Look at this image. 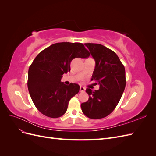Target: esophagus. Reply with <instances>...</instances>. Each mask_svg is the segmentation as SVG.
I'll return each instance as SVG.
<instances>
[{
    "instance_id": "34e87169",
    "label": "esophagus",
    "mask_w": 156,
    "mask_h": 156,
    "mask_svg": "<svg viewBox=\"0 0 156 156\" xmlns=\"http://www.w3.org/2000/svg\"><path fill=\"white\" fill-rule=\"evenodd\" d=\"M85 91V88L83 87H80V92H83Z\"/></svg>"
}]
</instances>
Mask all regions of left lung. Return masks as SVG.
Segmentation results:
<instances>
[{"mask_svg":"<svg viewBox=\"0 0 156 156\" xmlns=\"http://www.w3.org/2000/svg\"><path fill=\"white\" fill-rule=\"evenodd\" d=\"M95 60L96 66L91 80L96 81L100 89L87 88L89 98L81 104L84 115L92 119L105 118L114 111L126 87V72L114 51L98 44H84Z\"/></svg>","mask_w":156,"mask_h":156,"instance_id":"8db88e82","label":"left lung"}]
</instances>
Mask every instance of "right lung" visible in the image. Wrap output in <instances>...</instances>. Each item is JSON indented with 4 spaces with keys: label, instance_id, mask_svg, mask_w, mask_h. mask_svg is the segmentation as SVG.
<instances>
[{
    "label": "right lung",
    "instance_id": "obj_1",
    "mask_svg": "<svg viewBox=\"0 0 156 156\" xmlns=\"http://www.w3.org/2000/svg\"><path fill=\"white\" fill-rule=\"evenodd\" d=\"M88 51L81 43L60 42L50 45L36 56L28 73V89L34 105L41 113L58 118L66 112L70 99L79 92V85L61 82L70 71L75 58H87Z\"/></svg>",
    "mask_w": 156,
    "mask_h": 156
}]
</instances>
